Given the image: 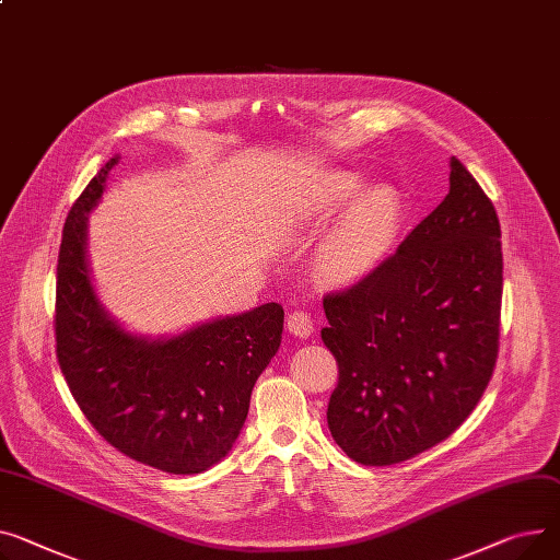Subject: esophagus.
<instances>
[{"mask_svg":"<svg viewBox=\"0 0 560 560\" xmlns=\"http://www.w3.org/2000/svg\"><path fill=\"white\" fill-rule=\"evenodd\" d=\"M285 326H288V330L294 335V338H302V340H304V338H311L313 330H315V324H313L311 315H308V313H302V311L290 313L288 319H285Z\"/></svg>","mask_w":560,"mask_h":560,"instance_id":"34e87169","label":"esophagus"}]
</instances>
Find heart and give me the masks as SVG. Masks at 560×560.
<instances>
[{"label":"heart","instance_id":"1","mask_svg":"<svg viewBox=\"0 0 560 560\" xmlns=\"http://www.w3.org/2000/svg\"><path fill=\"white\" fill-rule=\"evenodd\" d=\"M353 173H330L290 213L294 225L317 228L330 222L313 252L317 277L335 288H349L374 275L394 252L402 228V198L392 184H371Z\"/></svg>","mask_w":560,"mask_h":560}]
</instances>
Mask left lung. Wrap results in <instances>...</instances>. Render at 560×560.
Here are the masks:
<instances>
[{"instance_id":"8db88e82","label":"left lung","mask_w":560,"mask_h":560,"mask_svg":"<svg viewBox=\"0 0 560 560\" xmlns=\"http://www.w3.org/2000/svg\"><path fill=\"white\" fill-rule=\"evenodd\" d=\"M500 236L493 202L451 158L443 202L374 275L324 300L340 366L326 419L353 462H405L475 409L498 358Z\"/></svg>"}]
</instances>
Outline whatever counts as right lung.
I'll return each mask as SVG.
<instances>
[{"mask_svg": "<svg viewBox=\"0 0 560 560\" xmlns=\"http://www.w3.org/2000/svg\"><path fill=\"white\" fill-rule=\"evenodd\" d=\"M109 158L73 202L60 243L56 349L88 421L117 451L173 475L225 459L243 430L254 383L281 347L283 308L264 304L173 335L128 330L94 285L88 230Z\"/></svg>", "mask_w": 560, "mask_h": 560, "instance_id": "obj_1", "label": "right lung"}]
</instances>
